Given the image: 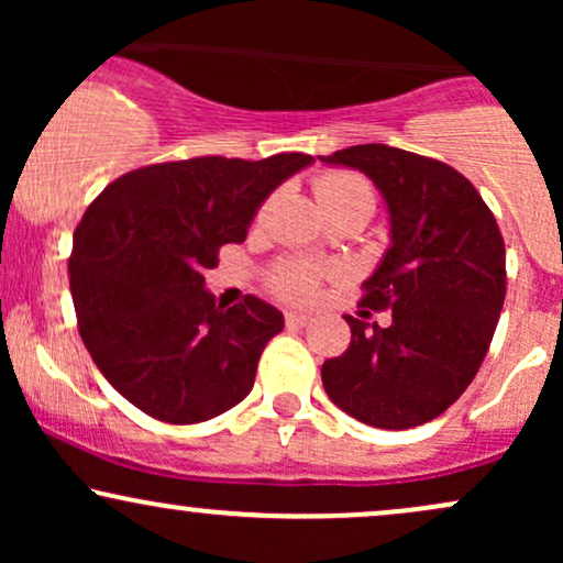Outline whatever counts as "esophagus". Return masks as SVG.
Instances as JSON below:
<instances>
[{"mask_svg": "<svg viewBox=\"0 0 563 563\" xmlns=\"http://www.w3.org/2000/svg\"><path fill=\"white\" fill-rule=\"evenodd\" d=\"M286 322H288V325H294V328L309 325V322H312V314H309V312H296V309H290V312H286Z\"/></svg>", "mask_w": 563, "mask_h": 563, "instance_id": "obj_1", "label": "esophagus"}]
</instances>
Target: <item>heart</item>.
I'll use <instances>...</instances> for the list:
<instances>
[{"instance_id":"obj_1","label":"heart","mask_w":563,"mask_h":563,"mask_svg":"<svg viewBox=\"0 0 563 563\" xmlns=\"http://www.w3.org/2000/svg\"><path fill=\"white\" fill-rule=\"evenodd\" d=\"M314 196L322 211H339L349 206H367L373 209V190L363 177L349 172H328L314 179ZM264 214V211H262ZM320 280V269L303 260H286L269 273V288L283 299H307L314 294Z\"/></svg>"}]
</instances>
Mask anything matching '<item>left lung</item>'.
Listing matches in <instances>:
<instances>
[{"label":"left lung","instance_id":"left-lung-1","mask_svg":"<svg viewBox=\"0 0 563 563\" xmlns=\"http://www.w3.org/2000/svg\"><path fill=\"white\" fill-rule=\"evenodd\" d=\"M322 164L363 172L389 211V249L365 280L352 341L322 363L333 405L376 429L434 421L468 389L506 301V245L476 187L442 161L352 145ZM391 308L386 329L366 320Z\"/></svg>","mask_w":563,"mask_h":563}]
</instances>
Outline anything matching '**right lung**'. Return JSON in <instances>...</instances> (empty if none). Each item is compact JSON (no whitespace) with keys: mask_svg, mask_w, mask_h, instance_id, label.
<instances>
[{"mask_svg":"<svg viewBox=\"0 0 563 563\" xmlns=\"http://www.w3.org/2000/svg\"><path fill=\"white\" fill-rule=\"evenodd\" d=\"M312 156H203L119 177L74 232L70 296L84 346L121 397L166 423L222 416L251 391L286 318L260 296L224 309L206 269L243 243L275 187Z\"/></svg>","mask_w":563,"mask_h":563,"instance_id":"right-lung-1","label":"right lung"}]
</instances>
